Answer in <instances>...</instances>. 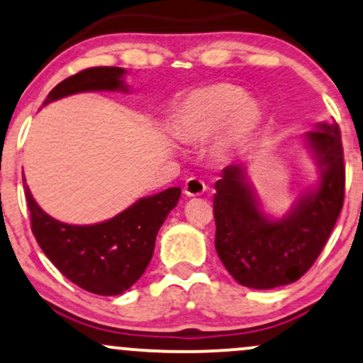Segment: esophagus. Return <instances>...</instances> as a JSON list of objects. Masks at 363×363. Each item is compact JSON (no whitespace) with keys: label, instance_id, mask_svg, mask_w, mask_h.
Returning a JSON list of instances; mask_svg holds the SVG:
<instances>
[{"label":"esophagus","instance_id":"1","mask_svg":"<svg viewBox=\"0 0 363 363\" xmlns=\"http://www.w3.org/2000/svg\"><path fill=\"white\" fill-rule=\"evenodd\" d=\"M206 191V184L198 177H189L184 184V194L187 196H201Z\"/></svg>","mask_w":363,"mask_h":363}]
</instances>
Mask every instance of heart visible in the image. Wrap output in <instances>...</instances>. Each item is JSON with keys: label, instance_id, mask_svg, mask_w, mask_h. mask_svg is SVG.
Instances as JSON below:
<instances>
[{"label": "heart", "instance_id": "1", "mask_svg": "<svg viewBox=\"0 0 363 363\" xmlns=\"http://www.w3.org/2000/svg\"><path fill=\"white\" fill-rule=\"evenodd\" d=\"M259 121V110L242 87L218 82L194 89L179 108L177 123L187 138H206L225 126V142L237 143Z\"/></svg>", "mask_w": 363, "mask_h": 363}]
</instances>
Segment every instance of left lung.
<instances>
[{
  "instance_id": "8db88e82",
  "label": "left lung",
  "mask_w": 363,
  "mask_h": 363,
  "mask_svg": "<svg viewBox=\"0 0 363 363\" xmlns=\"http://www.w3.org/2000/svg\"><path fill=\"white\" fill-rule=\"evenodd\" d=\"M321 170L313 193L289 215L270 220L242 167H226L213 199L218 257L237 282L252 289H274L296 282L311 269L328 242L345 199V164L340 126L335 120L306 133Z\"/></svg>"
}]
</instances>
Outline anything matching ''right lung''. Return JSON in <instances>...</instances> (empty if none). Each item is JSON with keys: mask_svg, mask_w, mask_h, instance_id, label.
I'll use <instances>...</instances> for the list:
<instances>
[{"mask_svg": "<svg viewBox=\"0 0 363 363\" xmlns=\"http://www.w3.org/2000/svg\"><path fill=\"white\" fill-rule=\"evenodd\" d=\"M121 67H91L59 82L43 106L82 91H126ZM25 181V179H23ZM25 196L32 231L49 260L81 289L99 296H118L145 272L160 226L177 206L181 187L138 199L111 220L96 225H67L47 215L35 203L28 186Z\"/></svg>", "mask_w": 363, "mask_h": 363, "instance_id": "add662e5", "label": "right lung"}]
</instances>
